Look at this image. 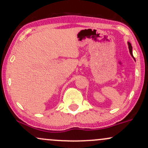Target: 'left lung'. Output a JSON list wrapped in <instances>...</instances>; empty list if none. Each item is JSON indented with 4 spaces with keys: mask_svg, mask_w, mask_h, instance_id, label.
Wrapping results in <instances>:
<instances>
[{
    "mask_svg": "<svg viewBox=\"0 0 148 148\" xmlns=\"http://www.w3.org/2000/svg\"><path fill=\"white\" fill-rule=\"evenodd\" d=\"M127 45H128L129 52H130V55L132 56V57H133V60H134L135 61H136V59H135V57H133V47H132V46H131V44H130V42H127Z\"/></svg>",
    "mask_w": 148,
    "mask_h": 148,
    "instance_id": "obj_1",
    "label": "left lung"
}]
</instances>
